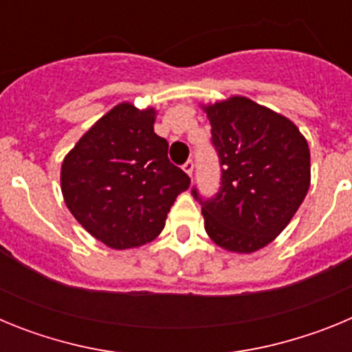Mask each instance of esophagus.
Listing matches in <instances>:
<instances>
[{
	"label": "esophagus",
	"mask_w": 352,
	"mask_h": 352,
	"mask_svg": "<svg viewBox=\"0 0 352 352\" xmlns=\"http://www.w3.org/2000/svg\"><path fill=\"white\" fill-rule=\"evenodd\" d=\"M183 170H185V173L188 174V176H190V178H192V174H194V162L186 160L185 166H183Z\"/></svg>",
	"instance_id": "obj_1"
}]
</instances>
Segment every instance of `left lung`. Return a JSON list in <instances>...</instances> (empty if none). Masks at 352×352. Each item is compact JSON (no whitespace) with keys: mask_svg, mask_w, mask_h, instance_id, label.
<instances>
[{"mask_svg":"<svg viewBox=\"0 0 352 352\" xmlns=\"http://www.w3.org/2000/svg\"><path fill=\"white\" fill-rule=\"evenodd\" d=\"M222 167L220 190L203 204L204 229L219 247L252 254L272 243L310 186V149L289 118L247 96L203 105Z\"/></svg>","mask_w":352,"mask_h":352,"instance_id":"obj_1","label":"left lung"}]
</instances>
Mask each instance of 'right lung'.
Returning <instances> with one entry per match:
<instances>
[{"label":"right lung","instance_id":"add662e5","mask_svg":"<svg viewBox=\"0 0 352 352\" xmlns=\"http://www.w3.org/2000/svg\"><path fill=\"white\" fill-rule=\"evenodd\" d=\"M157 111L121 102L96 121L61 164V192L70 213L114 250L153 241L190 178L167 158L153 130Z\"/></svg>","mask_w":352,"mask_h":352}]
</instances>
